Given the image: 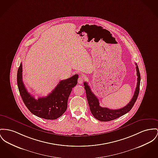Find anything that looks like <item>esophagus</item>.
<instances>
[{"instance_id":"obj_1","label":"esophagus","mask_w":158,"mask_h":158,"mask_svg":"<svg viewBox=\"0 0 158 158\" xmlns=\"http://www.w3.org/2000/svg\"><path fill=\"white\" fill-rule=\"evenodd\" d=\"M84 80V76H83V75H80V76H79V78H78V83L80 84H82V83H83Z\"/></svg>"}]
</instances>
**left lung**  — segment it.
<instances>
[{
  "instance_id": "8db88e82",
  "label": "left lung",
  "mask_w": 158,
  "mask_h": 158,
  "mask_svg": "<svg viewBox=\"0 0 158 158\" xmlns=\"http://www.w3.org/2000/svg\"><path fill=\"white\" fill-rule=\"evenodd\" d=\"M136 65L137 70V87L134 92V96L131 99L129 103L127 105L120 109L117 110H111L106 107H102L99 105V102L98 98L95 96L94 93L92 92L90 86L88 85L87 83L84 82V89L85 90L86 97L87 99L88 104L90 107V111L94 117L97 120L101 122H108L113 120L116 118L120 117L128 113L133 107L134 104L135 103L137 99V97L139 92V85H140V73L139 71L138 66L137 63H135Z\"/></svg>"
}]
</instances>
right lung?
Segmentation results:
<instances>
[{"instance_id": "add662e5", "label": "right lung", "mask_w": 158, "mask_h": 158, "mask_svg": "<svg viewBox=\"0 0 158 158\" xmlns=\"http://www.w3.org/2000/svg\"><path fill=\"white\" fill-rule=\"evenodd\" d=\"M78 75L61 80L46 97L35 99L27 90L22 80V63L17 72V85L25 105L33 114L47 120H55L63 114L67 109L68 100L73 88L77 84Z\"/></svg>"}]
</instances>
